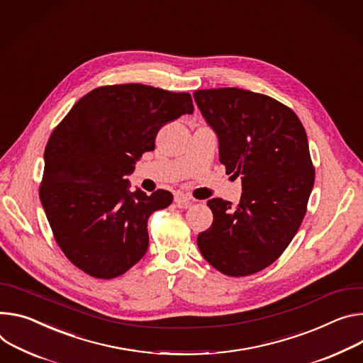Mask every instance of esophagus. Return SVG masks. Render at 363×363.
Masks as SVG:
<instances>
[{"label":"esophagus","instance_id":"1","mask_svg":"<svg viewBox=\"0 0 363 363\" xmlns=\"http://www.w3.org/2000/svg\"><path fill=\"white\" fill-rule=\"evenodd\" d=\"M175 203L181 208H186V207H189L192 204V199H191V196L182 194V192H177L175 194Z\"/></svg>","mask_w":363,"mask_h":363}]
</instances>
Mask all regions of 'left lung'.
Returning a JSON list of instances; mask_svg holds the SVG:
<instances>
[{
	"instance_id": "8db88e82",
	"label": "left lung",
	"mask_w": 363,
	"mask_h": 363,
	"mask_svg": "<svg viewBox=\"0 0 363 363\" xmlns=\"http://www.w3.org/2000/svg\"><path fill=\"white\" fill-rule=\"evenodd\" d=\"M218 138L220 162L242 178V196L213 199V224L196 238L204 259L228 277H247L274 263L298 232L314 185L303 123L274 98L240 88L194 92Z\"/></svg>"
}]
</instances>
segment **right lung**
<instances>
[{"label":"right lung","mask_w":363,"mask_h":363,"mask_svg":"<svg viewBox=\"0 0 363 363\" xmlns=\"http://www.w3.org/2000/svg\"><path fill=\"white\" fill-rule=\"evenodd\" d=\"M192 111L188 92L120 84L92 89L56 125L39 195L56 243L82 272L111 279L145 256L147 218L174 195L130 192L125 177L163 124Z\"/></svg>","instance_id":"add662e5"}]
</instances>
